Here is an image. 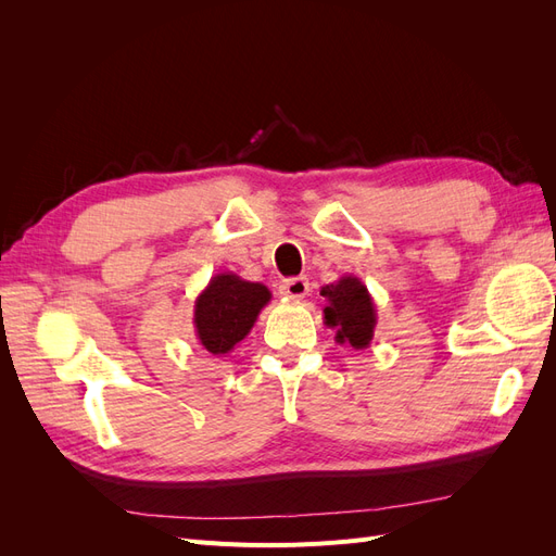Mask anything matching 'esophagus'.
Wrapping results in <instances>:
<instances>
[{
    "mask_svg": "<svg viewBox=\"0 0 556 556\" xmlns=\"http://www.w3.org/2000/svg\"><path fill=\"white\" fill-rule=\"evenodd\" d=\"M280 294L285 299H304L308 294V280L306 278H290L280 285Z\"/></svg>",
    "mask_w": 556,
    "mask_h": 556,
    "instance_id": "1",
    "label": "esophagus"
}]
</instances>
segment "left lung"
I'll return each instance as SVG.
<instances>
[{
  "label": "left lung",
  "instance_id": "1",
  "mask_svg": "<svg viewBox=\"0 0 556 556\" xmlns=\"http://www.w3.org/2000/svg\"><path fill=\"white\" fill-rule=\"evenodd\" d=\"M327 299L325 325L336 329V343L364 350L371 345L378 325L374 296L357 276H343L319 290Z\"/></svg>",
  "mask_w": 556,
  "mask_h": 556
}]
</instances>
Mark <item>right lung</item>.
Wrapping results in <instances>:
<instances>
[{
    "instance_id": "1",
    "label": "right lung",
    "mask_w": 556,
    "mask_h": 556,
    "mask_svg": "<svg viewBox=\"0 0 556 556\" xmlns=\"http://www.w3.org/2000/svg\"><path fill=\"white\" fill-rule=\"evenodd\" d=\"M271 292L262 282H250L225 271L208 280L194 301V333L208 355L225 357L255 327Z\"/></svg>"
}]
</instances>
